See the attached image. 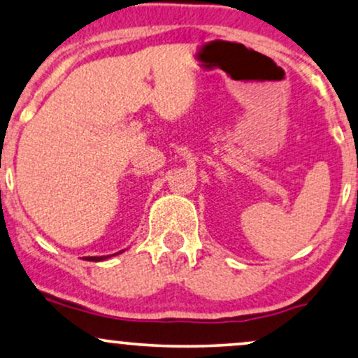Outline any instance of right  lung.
I'll return each mask as SVG.
<instances>
[{"label": "right lung", "mask_w": 358, "mask_h": 358, "mask_svg": "<svg viewBox=\"0 0 358 358\" xmlns=\"http://www.w3.org/2000/svg\"><path fill=\"white\" fill-rule=\"evenodd\" d=\"M121 252H122V250H119V252L111 254V255H101V257H87V259H85V260H90V262H101V260H106V259L113 257V255H117V254H121Z\"/></svg>", "instance_id": "1"}]
</instances>
